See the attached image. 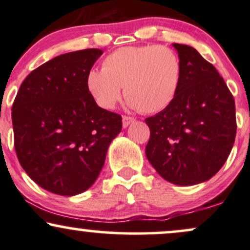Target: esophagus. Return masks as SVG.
Masks as SVG:
<instances>
[{
	"instance_id": "obj_1",
	"label": "esophagus",
	"mask_w": 250,
	"mask_h": 250,
	"mask_svg": "<svg viewBox=\"0 0 250 250\" xmlns=\"http://www.w3.org/2000/svg\"><path fill=\"white\" fill-rule=\"evenodd\" d=\"M134 119L133 117H128V116H124L123 117V126H124V127H127L128 125L130 124H132V123L134 122Z\"/></svg>"
}]
</instances>
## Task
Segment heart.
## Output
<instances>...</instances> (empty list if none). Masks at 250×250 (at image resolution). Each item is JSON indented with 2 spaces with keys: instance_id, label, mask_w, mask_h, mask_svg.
I'll return each instance as SVG.
<instances>
[{
  "instance_id": "obj_1",
  "label": "heart",
  "mask_w": 250,
  "mask_h": 250,
  "mask_svg": "<svg viewBox=\"0 0 250 250\" xmlns=\"http://www.w3.org/2000/svg\"><path fill=\"white\" fill-rule=\"evenodd\" d=\"M183 77L180 57L164 45L124 46L103 60L102 70L91 69L85 85L96 104L112 110L122 87L132 108L157 113L172 104Z\"/></svg>"
}]
</instances>
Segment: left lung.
I'll return each mask as SVG.
<instances>
[{
	"mask_svg": "<svg viewBox=\"0 0 250 250\" xmlns=\"http://www.w3.org/2000/svg\"><path fill=\"white\" fill-rule=\"evenodd\" d=\"M183 65L178 95L169 106L146 118L145 153L169 183L190 186L215 175L236 136L234 97L218 70L194 48L173 44Z\"/></svg>",
	"mask_w": 250,
	"mask_h": 250,
	"instance_id": "8db88e82",
	"label": "left lung"
}]
</instances>
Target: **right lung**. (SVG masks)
Wrapping results in <instances>:
<instances>
[{
  "mask_svg": "<svg viewBox=\"0 0 250 250\" xmlns=\"http://www.w3.org/2000/svg\"><path fill=\"white\" fill-rule=\"evenodd\" d=\"M103 54L85 49L57 56L26 76L11 108L15 151L42 188L72 196L92 186L122 116L99 107L85 78Z\"/></svg>",
  "mask_w": 250,
  "mask_h": 250,
  "instance_id": "1",
  "label": "right lung"
}]
</instances>
